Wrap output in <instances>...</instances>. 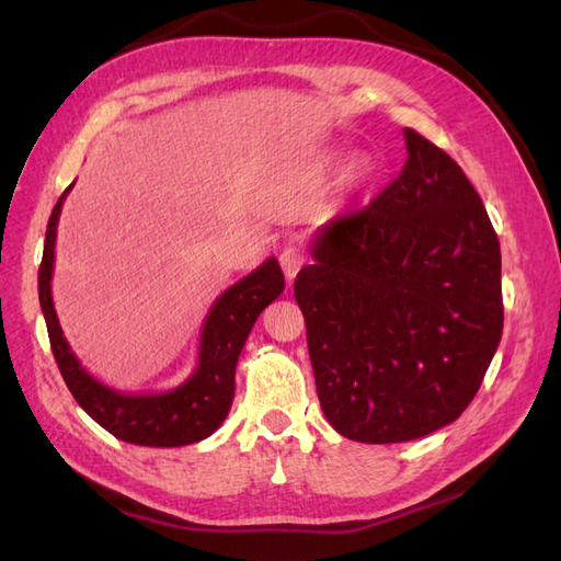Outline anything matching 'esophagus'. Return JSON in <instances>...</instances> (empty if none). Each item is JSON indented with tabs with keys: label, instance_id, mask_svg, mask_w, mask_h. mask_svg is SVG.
Listing matches in <instances>:
<instances>
[{
	"label": "esophagus",
	"instance_id": "obj_1",
	"mask_svg": "<svg viewBox=\"0 0 561 561\" xmlns=\"http://www.w3.org/2000/svg\"><path fill=\"white\" fill-rule=\"evenodd\" d=\"M304 262H307V257H304V250L295 243L285 245L280 250V266H283V274L287 280H295V276L299 274V268L304 266Z\"/></svg>",
	"mask_w": 561,
	"mask_h": 561
}]
</instances>
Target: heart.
I'll return each instance as SVG.
<instances>
[{
  "label": "heart",
  "instance_id": "heart-1",
  "mask_svg": "<svg viewBox=\"0 0 561 561\" xmlns=\"http://www.w3.org/2000/svg\"><path fill=\"white\" fill-rule=\"evenodd\" d=\"M325 161L330 165H336L342 159H339V154H330ZM369 180H371V163L369 161H358L351 168V184L353 186H365Z\"/></svg>",
  "mask_w": 561,
  "mask_h": 561
}]
</instances>
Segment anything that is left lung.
<instances>
[{
    "mask_svg": "<svg viewBox=\"0 0 561 561\" xmlns=\"http://www.w3.org/2000/svg\"><path fill=\"white\" fill-rule=\"evenodd\" d=\"M404 145L398 180L322 225L295 280L322 412L369 445L461 416L503 334L501 245L480 194L416 130Z\"/></svg>",
    "mask_w": 561,
    "mask_h": 561,
    "instance_id": "obj_1",
    "label": "left lung"
}]
</instances>
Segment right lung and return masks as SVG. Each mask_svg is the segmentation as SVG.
Returning a JSON list of instances; mask_svg holds the SVG:
<instances>
[{
    "instance_id": "obj_1",
    "label": "right lung",
    "mask_w": 561,
    "mask_h": 561,
    "mask_svg": "<svg viewBox=\"0 0 561 561\" xmlns=\"http://www.w3.org/2000/svg\"><path fill=\"white\" fill-rule=\"evenodd\" d=\"M70 190L72 184L62 192L48 217L39 266L42 313L46 318L50 351L67 388L83 412L124 443L142 447H184L201 443L222 426L231 410L236 363H239L254 320L285 290L278 260L268 257L215 299L203 322L198 363L190 379L161 393H122L81 367L62 334L54 295H50L58 219Z\"/></svg>"
}]
</instances>
